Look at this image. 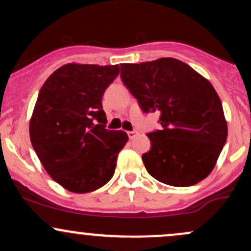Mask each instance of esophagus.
<instances>
[{
    "instance_id": "obj_1",
    "label": "esophagus",
    "mask_w": 251,
    "mask_h": 251,
    "mask_svg": "<svg viewBox=\"0 0 251 251\" xmlns=\"http://www.w3.org/2000/svg\"><path fill=\"white\" fill-rule=\"evenodd\" d=\"M138 134H139V132L135 131V129H133V131H128V132H127V135H128L129 139H133V138L137 137Z\"/></svg>"
}]
</instances>
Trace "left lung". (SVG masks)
Here are the masks:
<instances>
[{
    "label": "left lung",
    "mask_w": 251,
    "mask_h": 251,
    "mask_svg": "<svg viewBox=\"0 0 251 251\" xmlns=\"http://www.w3.org/2000/svg\"><path fill=\"white\" fill-rule=\"evenodd\" d=\"M120 75L144 113L160 112L162 129L148 133L151 150L142 155L149 174L178 188L208 177L227 137L222 102L211 83L172 57L122 63Z\"/></svg>",
    "instance_id": "left-lung-1"
}]
</instances>
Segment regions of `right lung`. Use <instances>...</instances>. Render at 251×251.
I'll use <instances>...</instances> for the list:
<instances>
[{
    "mask_svg": "<svg viewBox=\"0 0 251 251\" xmlns=\"http://www.w3.org/2000/svg\"><path fill=\"white\" fill-rule=\"evenodd\" d=\"M118 74L119 65L67 63L40 89L30 142L48 175L68 191H94L113 177L128 137L106 128L101 101Z\"/></svg>",
    "mask_w": 251,
    "mask_h": 251,
    "instance_id": "obj_1",
    "label": "right lung"
}]
</instances>
